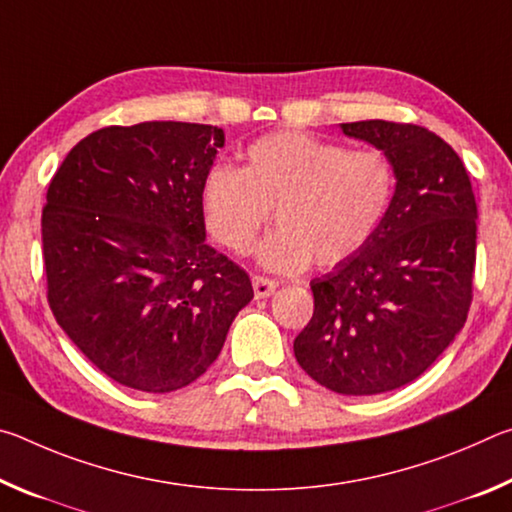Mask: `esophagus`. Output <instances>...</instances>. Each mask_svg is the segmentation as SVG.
Instances as JSON below:
<instances>
[{
	"label": "esophagus",
	"instance_id": "34e87169",
	"mask_svg": "<svg viewBox=\"0 0 512 512\" xmlns=\"http://www.w3.org/2000/svg\"><path fill=\"white\" fill-rule=\"evenodd\" d=\"M277 284L273 280H268V277L262 275H255L253 277V289H255V298H268L273 296Z\"/></svg>",
	"mask_w": 512,
	"mask_h": 512
}]
</instances>
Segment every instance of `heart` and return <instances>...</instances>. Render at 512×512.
<instances>
[{"instance_id": "heart-1", "label": "heart", "mask_w": 512, "mask_h": 512, "mask_svg": "<svg viewBox=\"0 0 512 512\" xmlns=\"http://www.w3.org/2000/svg\"><path fill=\"white\" fill-rule=\"evenodd\" d=\"M244 167L216 164L203 180L207 230L235 255H248L275 221L259 262L298 273L348 262L368 244L391 207L395 169L379 149H345L298 128L257 137Z\"/></svg>"}]
</instances>
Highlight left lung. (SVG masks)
<instances>
[{
	"mask_svg": "<svg viewBox=\"0 0 512 512\" xmlns=\"http://www.w3.org/2000/svg\"><path fill=\"white\" fill-rule=\"evenodd\" d=\"M341 128L388 155L397 187L368 244L311 280L314 316L293 352L329 391L377 395L418 379L465 325L476 201L463 160L424 126L368 119Z\"/></svg>",
	"mask_w": 512,
	"mask_h": 512,
	"instance_id": "8db88e82",
	"label": "left lung"
}]
</instances>
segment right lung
<instances>
[{
    "instance_id": "add662e5",
    "label": "right lung",
    "mask_w": 512,
    "mask_h": 512,
    "mask_svg": "<svg viewBox=\"0 0 512 512\" xmlns=\"http://www.w3.org/2000/svg\"><path fill=\"white\" fill-rule=\"evenodd\" d=\"M223 131L185 121L106 126L67 153L42 207L56 323L117 384L171 393L212 366L253 298L205 244L201 189Z\"/></svg>"
}]
</instances>
